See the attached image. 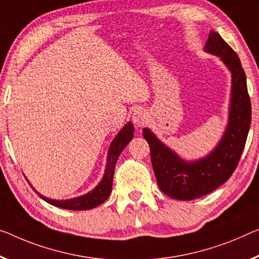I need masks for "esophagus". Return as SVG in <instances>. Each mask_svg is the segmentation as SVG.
Listing matches in <instances>:
<instances>
[{"label":"esophagus","instance_id":"obj_1","mask_svg":"<svg viewBox=\"0 0 259 259\" xmlns=\"http://www.w3.org/2000/svg\"><path fill=\"white\" fill-rule=\"evenodd\" d=\"M147 120H148V114L145 110H137L133 113V121L135 125L142 126Z\"/></svg>","mask_w":259,"mask_h":259}]
</instances>
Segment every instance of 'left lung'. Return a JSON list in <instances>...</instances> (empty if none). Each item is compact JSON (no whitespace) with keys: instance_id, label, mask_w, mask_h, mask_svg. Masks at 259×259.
<instances>
[{"instance_id":"8db88e82","label":"left lung","mask_w":259,"mask_h":259,"mask_svg":"<svg viewBox=\"0 0 259 259\" xmlns=\"http://www.w3.org/2000/svg\"><path fill=\"white\" fill-rule=\"evenodd\" d=\"M205 51L220 57L232 71L228 125L219 145L206 157L186 162L148 128L142 131L150 148L158 188L166 196L178 200H193L206 196L229 180L241 158L251 122V102L246 77L236 52L214 31L209 32Z\"/></svg>"}]
</instances>
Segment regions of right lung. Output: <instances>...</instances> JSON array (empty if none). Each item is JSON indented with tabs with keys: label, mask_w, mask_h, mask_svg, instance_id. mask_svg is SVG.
Instances as JSON below:
<instances>
[{
	"label": "right lung",
	"mask_w": 259,
	"mask_h": 259,
	"mask_svg": "<svg viewBox=\"0 0 259 259\" xmlns=\"http://www.w3.org/2000/svg\"><path fill=\"white\" fill-rule=\"evenodd\" d=\"M134 133V127L132 122L126 124L120 132L118 133L116 138L113 139L112 143H111L109 153H107V162H106V168L105 174L103 176V180L101 183L95 188L91 192L84 194V196L73 198V199H67V200H53V199L46 198L41 196L40 193H38L37 191H34L38 193V196L41 199H44L49 204L57 206L63 209H71V210H85L91 209L94 207H97L98 205H101L104 202L107 198H109L111 191H112V182H113V175H114V166H116L117 160L119 155L121 154L122 149L125 148L131 140L133 138Z\"/></svg>",
	"instance_id": "right-lung-1"
}]
</instances>
